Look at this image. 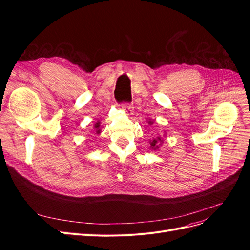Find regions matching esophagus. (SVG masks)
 I'll return each instance as SVG.
<instances>
[{
    "label": "esophagus",
    "instance_id": "1",
    "mask_svg": "<svg viewBox=\"0 0 250 250\" xmlns=\"http://www.w3.org/2000/svg\"><path fill=\"white\" fill-rule=\"evenodd\" d=\"M122 108L128 113V115H133V105L129 102L122 103Z\"/></svg>",
    "mask_w": 250,
    "mask_h": 250
}]
</instances>
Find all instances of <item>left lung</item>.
<instances>
[{"mask_svg": "<svg viewBox=\"0 0 250 250\" xmlns=\"http://www.w3.org/2000/svg\"><path fill=\"white\" fill-rule=\"evenodd\" d=\"M157 141H161L162 142L161 138H158V137H157V139H154L152 142H150V145H151V147H152V149L157 148Z\"/></svg>", "mask_w": 250, "mask_h": 250, "instance_id": "1", "label": "left lung"}]
</instances>
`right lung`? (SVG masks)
<instances>
[{
    "mask_svg": "<svg viewBox=\"0 0 250 250\" xmlns=\"http://www.w3.org/2000/svg\"><path fill=\"white\" fill-rule=\"evenodd\" d=\"M96 128H99V123L96 124ZM97 133H100V130H97Z\"/></svg>",
    "mask_w": 250,
    "mask_h": 250,
    "instance_id": "obj_1",
    "label": "right lung"
}]
</instances>
